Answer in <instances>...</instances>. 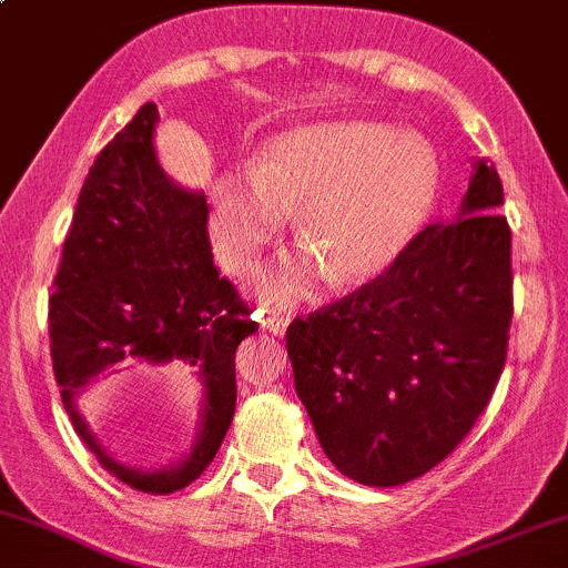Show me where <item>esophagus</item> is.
Here are the masks:
<instances>
[{"label":"esophagus","instance_id":"obj_1","mask_svg":"<svg viewBox=\"0 0 568 568\" xmlns=\"http://www.w3.org/2000/svg\"><path fill=\"white\" fill-rule=\"evenodd\" d=\"M288 323H291L288 313H264L261 315V326H264L266 332L274 336H283L285 332H288Z\"/></svg>","mask_w":568,"mask_h":568}]
</instances>
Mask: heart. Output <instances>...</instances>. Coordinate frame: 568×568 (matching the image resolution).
Segmentation results:
<instances>
[{
  "mask_svg": "<svg viewBox=\"0 0 568 568\" xmlns=\"http://www.w3.org/2000/svg\"><path fill=\"white\" fill-rule=\"evenodd\" d=\"M439 164L415 132L375 121L296 126L266 142L255 164L215 174L207 232L226 270H251L296 213L307 247L255 277L274 304L336 285L369 283L407 251L434 207Z\"/></svg>",
  "mask_w": 568,
  "mask_h": 568,
  "instance_id": "obj_1",
  "label": "heart"
}]
</instances>
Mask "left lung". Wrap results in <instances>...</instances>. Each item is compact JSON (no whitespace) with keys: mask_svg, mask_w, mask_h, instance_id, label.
I'll return each mask as SVG.
<instances>
[{"mask_svg":"<svg viewBox=\"0 0 568 568\" xmlns=\"http://www.w3.org/2000/svg\"><path fill=\"white\" fill-rule=\"evenodd\" d=\"M485 159L453 221L388 272L288 326L296 394L345 477L394 488L458 447L494 396L513 323V234Z\"/></svg>","mask_w":568,"mask_h":568,"instance_id":"8db88e82","label":"left lung"}]
</instances>
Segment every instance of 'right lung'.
<instances>
[{"mask_svg":"<svg viewBox=\"0 0 568 568\" xmlns=\"http://www.w3.org/2000/svg\"><path fill=\"white\" fill-rule=\"evenodd\" d=\"M159 108L142 104L85 174L51 296V355L67 415L99 464L142 494L183 490L215 458L236 407L234 353L258 332L217 277L204 191L174 183L155 153ZM166 368L200 390L189 452L159 470L109 456L79 396L106 369Z\"/></svg>","mask_w":568,"mask_h":568,"instance_id":"1","label":"right lung"}]
</instances>
